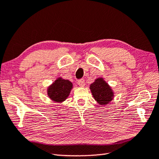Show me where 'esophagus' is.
<instances>
[{"label": "esophagus", "mask_w": 159, "mask_h": 159, "mask_svg": "<svg viewBox=\"0 0 159 159\" xmlns=\"http://www.w3.org/2000/svg\"><path fill=\"white\" fill-rule=\"evenodd\" d=\"M77 84H78V85L80 86H82V87H84V86H85V81H84V79H82V80H80L77 81Z\"/></svg>", "instance_id": "esophagus-1"}]
</instances>
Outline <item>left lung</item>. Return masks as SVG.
<instances>
[{
	"label": "left lung",
	"mask_w": 159,
	"mask_h": 159,
	"mask_svg": "<svg viewBox=\"0 0 159 159\" xmlns=\"http://www.w3.org/2000/svg\"><path fill=\"white\" fill-rule=\"evenodd\" d=\"M90 89L94 99L101 105L107 104L114 97L111 88L102 78L97 79L91 84Z\"/></svg>",
	"instance_id": "left-lung-1"
}]
</instances>
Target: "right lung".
<instances>
[{"label": "right lung", "mask_w": 159, "mask_h": 159, "mask_svg": "<svg viewBox=\"0 0 159 159\" xmlns=\"http://www.w3.org/2000/svg\"><path fill=\"white\" fill-rule=\"evenodd\" d=\"M72 86V83L69 80L58 78L48 88V94L54 101H64L69 95Z\"/></svg>", "instance_id": "right-lung-1"}]
</instances>
